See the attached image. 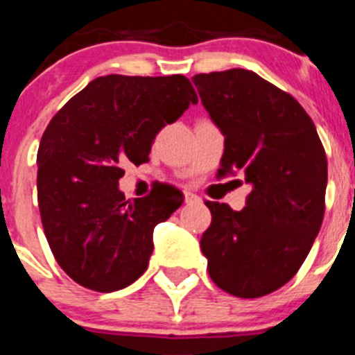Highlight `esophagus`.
<instances>
[{"mask_svg": "<svg viewBox=\"0 0 355 355\" xmlns=\"http://www.w3.org/2000/svg\"><path fill=\"white\" fill-rule=\"evenodd\" d=\"M199 196H196V193L192 192H184V202L187 205H192V202H199Z\"/></svg>", "mask_w": 355, "mask_h": 355, "instance_id": "esophagus-1", "label": "esophagus"}]
</instances>
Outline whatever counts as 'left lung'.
Masks as SVG:
<instances>
[{
    "label": "left lung",
    "mask_w": 355,
    "mask_h": 355,
    "mask_svg": "<svg viewBox=\"0 0 355 355\" xmlns=\"http://www.w3.org/2000/svg\"><path fill=\"white\" fill-rule=\"evenodd\" d=\"M192 81L225 137L218 175L241 174L252 188L241 211L206 202L211 225L200 249L209 277L234 297H263L299 272L322 227L324 146L299 101L256 72L229 69Z\"/></svg>",
    "instance_id": "1"
}]
</instances>
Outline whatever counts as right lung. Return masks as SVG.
<instances>
[{
	"label": "right lung",
	"instance_id": "add662e5",
	"mask_svg": "<svg viewBox=\"0 0 355 355\" xmlns=\"http://www.w3.org/2000/svg\"><path fill=\"white\" fill-rule=\"evenodd\" d=\"M197 94L188 78H96L51 119L37 153L44 233L65 274L110 293L146 272L153 231L183 205L174 188L126 200L119 190L126 163L149 162L150 144Z\"/></svg>",
	"mask_w": 355,
	"mask_h": 355
}]
</instances>
